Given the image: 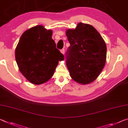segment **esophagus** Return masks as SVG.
<instances>
[{
  "mask_svg": "<svg viewBox=\"0 0 128 128\" xmlns=\"http://www.w3.org/2000/svg\"><path fill=\"white\" fill-rule=\"evenodd\" d=\"M60 51H61V52H62V54H65V50L64 49V48H63V49L61 50Z\"/></svg>",
  "mask_w": 128,
  "mask_h": 128,
  "instance_id": "1",
  "label": "esophagus"
}]
</instances>
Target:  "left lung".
I'll list each match as a JSON object with an SVG mask.
<instances>
[{"label": "left lung", "instance_id": "1", "mask_svg": "<svg viewBox=\"0 0 128 128\" xmlns=\"http://www.w3.org/2000/svg\"><path fill=\"white\" fill-rule=\"evenodd\" d=\"M66 35L70 43L66 52V63L70 76L80 84H90L105 66L106 44L93 26L82 23L74 30H68Z\"/></svg>", "mask_w": 128, "mask_h": 128}]
</instances>
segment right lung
<instances>
[{"label": "right lung", "mask_w": 128, "mask_h": 128, "mask_svg": "<svg viewBox=\"0 0 128 128\" xmlns=\"http://www.w3.org/2000/svg\"><path fill=\"white\" fill-rule=\"evenodd\" d=\"M52 31L36 26L22 34L15 50L20 71L32 84H41L52 78L64 56L56 48Z\"/></svg>", "instance_id": "right-lung-1"}]
</instances>
